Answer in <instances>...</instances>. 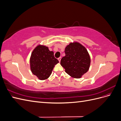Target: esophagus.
Segmentation results:
<instances>
[{
    "label": "esophagus",
    "instance_id": "34e87169",
    "mask_svg": "<svg viewBox=\"0 0 121 121\" xmlns=\"http://www.w3.org/2000/svg\"><path fill=\"white\" fill-rule=\"evenodd\" d=\"M61 57H58V60H59V61L60 62V60H61Z\"/></svg>",
    "mask_w": 121,
    "mask_h": 121
}]
</instances>
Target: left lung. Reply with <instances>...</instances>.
Returning a JSON list of instances; mask_svg holds the SVG:
<instances>
[{
	"mask_svg": "<svg viewBox=\"0 0 121 121\" xmlns=\"http://www.w3.org/2000/svg\"><path fill=\"white\" fill-rule=\"evenodd\" d=\"M65 52L60 65L69 76L81 78L88 71L90 65V57L85 47L78 42L71 43L65 47Z\"/></svg>",
	"mask_w": 121,
	"mask_h": 121,
	"instance_id": "left-lung-1",
	"label": "left lung"
}]
</instances>
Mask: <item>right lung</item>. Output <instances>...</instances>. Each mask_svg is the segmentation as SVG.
<instances>
[{
  "label": "right lung",
  "instance_id": "1",
  "mask_svg": "<svg viewBox=\"0 0 121 121\" xmlns=\"http://www.w3.org/2000/svg\"><path fill=\"white\" fill-rule=\"evenodd\" d=\"M59 63L53 52L45 46L38 45L33 51L30 57V67L33 74L40 80H45L51 75L54 65Z\"/></svg>",
  "mask_w": 121,
  "mask_h": 121
}]
</instances>
